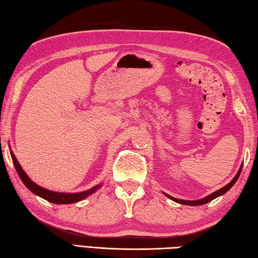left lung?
Wrapping results in <instances>:
<instances>
[{"label":"left lung","instance_id":"left-lung-1","mask_svg":"<svg viewBox=\"0 0 258 258\" xmlns=\"http://www.w3.org/2000/svg\"><path fill=\"white\" fill-rule=\"evenodd\" d=\"M241 169H242V164H241V166H240L238 173L235 174V176L232 178V180H231V182H229L228 184H226L225 186L221 187L220 190L213 192V194L208 195V196H206V197L202 198V199H198V200H182V199L174 198V197H172V196H169V195H167V194H164V195H165L167 198L173 200V202H175V203H177V204H181V205H187V206H199V205H205V204H207V203H209V202H212V200H214L215 198L220 197V196L226 194V192H228V191L231 189V187H232V186L234 185V183L237 182V180H238L239 176H240V173H241Z\"/></svg>","mask_w":258,"mask_h":258}]
</instances>
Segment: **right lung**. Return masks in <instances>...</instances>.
<instances>
[{"mask_svg": "<svg viewBox=\"0 0 258 258\" xmlns=\"http://www.w3.org/2000/svg\"><path fill=\"white\" fill-rule=\"evenodd\" d=\"M10 154H11L12 161H14V165L16 167V171H17V173H18V175L21 178V181H23L24 184L27 186L34 195H36V196H38V197L45 199V200H47V202H50L52 204L64 205V204L78 203V202H81V200L87 198L92 194H94L95 191L99 190L100 187L102 186V183H101V184L95 185L93 187H91V189H89V190L76 192V194H67V192H56V191L47 190V189H45V187L38 185V184H36V183L30 180L29 176L25 173L23 167H21L20 164L18 163V160H17L16 156L14 152H12V150H10Z\"/></svg>", "mask_w": 258, "mask_h": 258, "instance_id": "obj_1", "label": "right lung"}]
</instances>
